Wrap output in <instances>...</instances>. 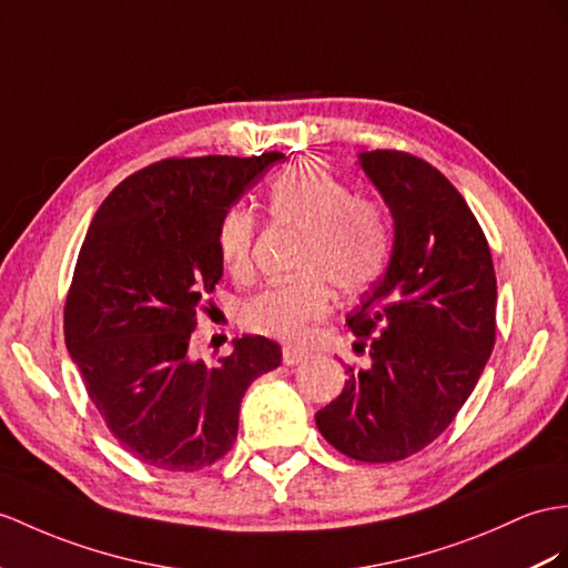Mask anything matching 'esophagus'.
<instances>
[{
	"label": "esophagus",
	"instance_id": "34e87169",
	"mask_svg": "<svg viewBox=\"0 0 568 568\" xmlns=\"http://www.w3.org/2000/svg\"><path fill=\"white\" fill-rule=\"evenodd\" d=\"M282 358H284V364H286V366H296V364H301V362H306L308 354L303 352V349L286 347V349H284V354H282Z\"/></svg>",
	"mask_w": 568,
	"mask_h": 568
}]
</instances>
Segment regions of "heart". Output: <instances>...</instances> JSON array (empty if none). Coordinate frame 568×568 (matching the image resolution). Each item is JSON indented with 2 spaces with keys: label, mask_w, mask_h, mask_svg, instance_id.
I'll return each instance as SVG.
<instances>
[{
  "label": "heart",
  "mask_w": 568,
  "mask_h": 568,
  "mask_svg": "<svg viewBox=\"0 0 568 568\" xmlns=\"http://www.w3.org/2000/svg\"><path fill=\"white\" fill-rule=\"evenodd\" d=\"M270 212L306 231L296 260L303 276L247 301L243 323L260 335L301 342L329 308L327 281L342 294H356L383 272L390 255V224L378 202L354 197L347 183L315 161H301L274 178ZM255 233L257 219L245 206H233L221 219L216 251L229 272L251 270Z\"/></svg>",
  "instance_id": "b5f03b06"
}]
</instances>
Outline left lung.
Segmentation results:
<instances>
[{
	"label": "left lung",
	"instance_id": "1",
	"mask_svg": "<svg viewBox=\"0 0 568 568\" xmlns=\"http://www.w3.org/2000/svg\"><path fill=\"white\" fill-rule=\"evenodd\" d=\"M358 169L393 216V251L347 325L371 344L317 432L362 463H393L440 436L473 395L496 337L487 239L450 180L405 151H362Z\"/></svg>",
	"mask_w": 568,
	"mask_h": 568
}]
</instances>
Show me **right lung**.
<instances>
[{
  "label": "right lung",
  "instance_id": "obj_1",
  "mask_svg": "<svg viewBox=\"0 0 568 568\" xmlns=\"http://www.w3.org/2000/svg\"><path fill=\"white\" fill-rule=\"evenodd\" d=\"M282 151L165 159L124 178L95 212L64 306V342L110 434L146 465L192 473L239 436L241 399L282 364L262 335L210 366L190 356L202 296L224 274L221 219Z\"/></svg>",
  "mask_w": 568,
  "mask_h": 568
}]
</instances>
